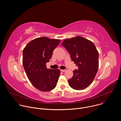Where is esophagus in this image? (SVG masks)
<instances>
[{"instance_id": "34e87169", "label": "esophagus", "mask_w": 121, "mask_h": 121, "mask_svg": "<svg viewBox=\"0 0 121 121\" xmlns=\"http://www.w3.org/2000/svg\"><path fill=\"white\" fill-rule=\"evenodd\" d=\"M65 70H61V71L62 72H65Z\"/></svg>"}]
</instances>
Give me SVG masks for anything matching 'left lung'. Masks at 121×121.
<instances>
[{
  "label": "left lung",
  "mask_w": 121,
  "mask_h": 121,
  "mask_svg": "<svg viewBox=\"0 0 121 121\" xmlns=\"http://www.w3.org/2000/svg\"><path fill=\"white\" fill-rule=\"evenodd\" d=\"M62 45L70 54L72 61L78 67L73 71L68 80L69 86L75 90L86 88L93 82L99 68V52L94 43L80 36L65 39Z\"/></svg>",
  "instance_id": "1"
}]
</instances>
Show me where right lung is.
Instances as JSON below:
<instances>
[{
    "instance_id": "right-lung-1",
    "label": "right lung",
    "mask_w": 121,
    "mask_h": 121,
    "mask_svg": "<svg viewBox=\"0 0 121 121\" xmlns=\"http://www.w3.org/2000/svg\"><path fill=\"white\" fill-rule=\"evenodd\" d=\"M60 41L39 37L30 42L23 50L22 63L27 78L33 86L41 91H51L56 86L60 71L47 69L46 64Z\"/></svg>"
}]
</instances>
